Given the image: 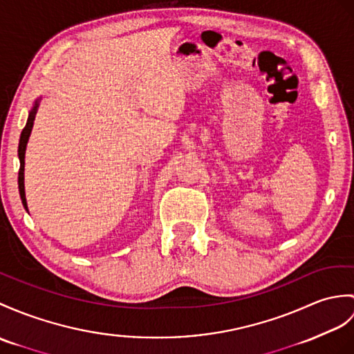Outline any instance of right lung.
Masks as SVG:
<instances>
[{
  "label": "right lung",
  "mask_w": 354,
  "mask_h": 354,
  "mask_svg": "<svg viewBox=\"0 0 354 354\" xmlns=\"http://www.w3.org/2000/svg\"><path fill=\"white\" fill-rule=\"evenodd\" d=\"M42 100V97H37L32 104V109L28 113V119H27V125L26 128L22 129L21 133V138H19V146H18V157H19V162H21V167H19V176H18V185H19V194H21V201L24 208L28 211L27 207V199H26V187H24V167H26V151H27V143H28V138L31 134V129L32 125H35V119H36V113L39 109V101Z\"/></svg>",
  "instance_id": "right-lung-1"
}]
</instances>
